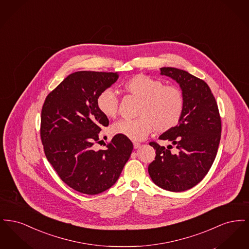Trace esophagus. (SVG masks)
<instances>
[{"mask_svg":"<svg viewBox=\"0 0 249 249\" xmlns=\"http://www.w3.org/2000/svg\"><path fill=\"white\" fill-rule=\"evenodd\" d=\"M140 145H141L140 142H133V147H134V148H138V147H140Z\"/></svg>","mask_w":249,"mask_h":249,"instance_id":"1","label":"esophagus"}]
</instances>
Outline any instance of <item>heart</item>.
<instances>
[{
  "instance_id": "heart-1",
  "label": "heart",
  "mask_w": 249,
  "mask_h": 249,
  "mask_svg": "<svg viewBox=\"0 0 249 249\" xmlns=\"http://www.w3.org/2000/svg\"><path fill=\"white\" fill-rule=\"evenodd\" d=\"M121 88L138 99L137 119H121L111 127L113 134L123 135L133 141L142 140L152 130L166 132L177 127L185 110V95L177 85H163L160 79L136 74L124 81ZM99 111L108 119H114L119 110V98L107 89L97 98Z\"/></svg>"
}]
</instances>
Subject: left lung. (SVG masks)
Here are the masks:
<instances>
[{
  "label": "left lung",
  "instance_id": "left-lung-1",
  "mask_svg": "<svg viewBox=\"0 0 249 249\" xmlns=\"http://www.w3.org/2000/svg\"><path fill=\"white\" fill-rule=\"evenodd\" d=\"M160 73L175 79L185 95V110L178 126L159 139L171 141L178 152H171L157 142L149 144L156 157L148 165L149 176L157 186L180 192L200 183L209 172L217 153L221 137V119L209 86L190 72L172 67Z\"/></svg>",
  "mask_w": 249,
  "mask_h": 249
}]
</instances>
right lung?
<instances>
[{"instance_id":"right-lung-1","label":"right lung","mask_w":249,"mask_h":249,"mask_svg":"<svg viewBox=\"0 0 249 249\" xmlns=\"http://www.w3.org/2000/svg\"><path fill=\"white\" fill-rule=\"evenodd\" d=\"M118 78L117 72H72L42 107L40 135L46 157L60 179L80 193L95 195L111 188L133 148L129 138L115 135L106 149H94L101 142L99 132L109 124L97 98Z\"/></svg>"}]
</instances>
